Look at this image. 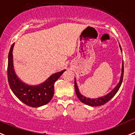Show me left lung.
<instances>
[{
	"instance_id": "obj_1",
	"label": "left lung",
	"mask_w": 135,
	"mask_h": 135,
	"mask_svg": "<svg viewBox=\"0 0 135 135\" xmlns=\"http://www.w3.org/2000/svg\"><path fill=\"white\" fill-rule=\"evenodd\" d=\"M120 50L122 51L121 49V47L120 45ZM123 75H124V64H123V61H122V74H121L120 79V81L118 83L117 86H116L113 90L111 91L110 92L106 94V96H102V97L98 98H89L85 97L83 95H81L80 94V91H79V89L78 88L77 83H76V79H75V81H74V87H75V91H76V95H77L78 98L80 99V100L83 103L89 105V106H100L104 105V104H106V102H108V101L110 100L111 98L114 96V95L117 93V92L119 90L121 84H122V80H123Z\"/></svg>"
}]
</instances>
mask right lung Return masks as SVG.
Segmentation results:
<instances>
[{
	"instance_id": "obj_1",
	"label": "right lung",
	"mask_w": 135,
	"mask_h": 135,
	"mask_svg": "<svg viewBox=\"0 0 135 135\" xmlns=\"http://www.w3.org/2000/svg\"><path fill=\"white\" fill-rule=\"evenodd\" d=\"M13 43L8 54V84L14 94L20 100L31 107H39L50 102L54 94V83L58 80L65 70L52 74L47 80L37 86H29L20 80L15 72L13 67Z\"/></svg>"
}]
</instances>
